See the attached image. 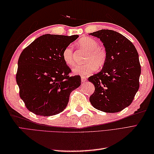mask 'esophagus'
<instances>
[{
	"label": "esophagus",
	"instance_id": "1",
	"mask_svg": "<svg viewBox=\"0 0 154 154\" xmlns=\"http://www.w3.org/2000/svg\"><path fill=\"white\" fill-rule=\"evenodd\" d=\"M87 81V77H85V76H81V81L82 82H85Z\"/></svg>",
	"mask_w": 154,
	"mask_h": 154
}]
</instances>
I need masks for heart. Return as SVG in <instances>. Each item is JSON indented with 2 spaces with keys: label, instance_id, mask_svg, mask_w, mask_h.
Returning <instances> with one entry per match:
<instances>
[{
  "label": "heart",
  "instance_id": "heart-1",
  "mask_svg": "<svg viewBox=\"0 0 154 154\" xmlns=\"http://www.w3.org/2000/svg\"><path fill=\"white\" fill-rule=\"evenodd\" d=\"M77 44L81 48L87 51L85 64L77 65L73 69V73L79 75H90L95 72L98 68H102L107 60V52L105 48L99 46V43L90 37L82 38ZM62 58L68 66L75 65V54L71 45H67L62 52Z\"/></svg>",
  "mask_w": 154,
  "mask_h": 154
}]
</instances>
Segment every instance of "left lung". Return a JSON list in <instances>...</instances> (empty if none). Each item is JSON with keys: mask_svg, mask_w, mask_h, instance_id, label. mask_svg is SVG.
<instances>
[{"mask_svg": "<svg viewBox=\"0 0 154 154\" xmlns=\"http://www.w3.org/2000/svg\"><path fill=\"white\" fill-rule=\"evenodd\" d=\"M89 34L99 38L107 52L103 69L88 78L94 85L90 102L103 112H120L132 103L139 89L138 51L128 39L115 31L100 30Z\"/></svg>", "mask_w": 154, "mask_h": 154, "instance_id": "left-lung-1", "label": "left lung"}]
</instances>
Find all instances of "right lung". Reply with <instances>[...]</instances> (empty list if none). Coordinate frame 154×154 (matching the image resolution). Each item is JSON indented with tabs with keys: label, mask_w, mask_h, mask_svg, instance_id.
Masks as SVG:
<instances>
[{
	"label": "right lung",
	"mask_w": 154,
	"mask_h": 154,
	"mask_svg": "<svg viewBox=\"0 0 154 154\" xmlns=\"http://www.w3.org/2000/svg\"><path fill=\"white\" fill-rule=\"evenodd\" d=\"M79 37L45 34L24 49L16 75L19 94L28 110L39 116H52L67 106L70 93L80 86L79 75L62 58L63 49Z\"/></svg>",
	"instance_id": "add662e5"
}]
</instances>
